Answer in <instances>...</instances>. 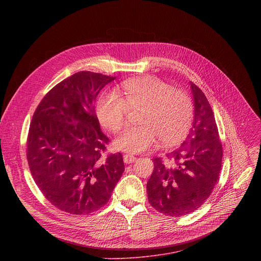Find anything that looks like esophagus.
<instances>
[{"label":"esophagus","mask_w":261,"mask_h":261,"mask_svg":"<svg viewBox=\"0 0 261 261\" xmlns=\"http://www.w3.org/2000/svg\"><path fill=\"white\" fill-rule=\"evenodd\" d=\"M135 160H136V157H135V156H133V155H130V154H126V155H124V162H125L126 164L133 163Z\"/></svg>","instance_id":"esophagus-1"}]
</instances>
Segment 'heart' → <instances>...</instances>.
I'll return each mask as SVG.
<instances>
[{"mask_svg": "<svg viewBox=\"0 0 261 261\" xmlns=\"http://www.w3.org/2000/svg\"><path fill=\"white\" fill-rule=\"evenodd\" d=\"M124 97L116 91L103 92L96 113L101 125L118 131L125 124L129 108H140L141 125L125 128L114 140L116 148L137 154L152 146L158 138L164 144H175L187 134L192 118L193 103L182 90L172 89L167 83L143 76L123 83Z\"/></svg>", "mask_w": 261, "mask_h": 261, "instance_id": "heart-1", "label": "heart"}]
</instances>
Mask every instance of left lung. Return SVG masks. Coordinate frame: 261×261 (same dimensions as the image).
<instances>
[{
  "label": "left lung",
  "mask_w": 261,
  "mask_h": 261,
  "mask_svg": "<svg viewBox=\"0 0 261 261\" xmlns=\"http://www.w3.org/2000/svg\"><path fill=\"white\" fill-rule=\"evenodd\" d=\"M194 102L192 128L180 147L167 154L171 164L154 159L146 184L147 198L158 212L172 217L188 215L210 197L222 164V144L211 105L203 92L190 83Z\"/></svg>",
  "instance_id": "left-lung-1"
}]
</instances>
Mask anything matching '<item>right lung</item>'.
Returning <instances> with one entry per match:
<instances>
[{
	"mask_svg": "<svg viewBox=\"0 0 261 261\" xmlns=\"http://www.w3.org/2000/svg\"><path fill=\"white\" fill-rule=\"evenodd\" d=\"M116 77L81 71L53 88L36 108L27 158L46 199L73 215H88L108 202L125 165L121 153L105 160L109 139L95 115L99 92Z\"/></svg>",
	"mask_w": 261,
	"mask_h": 261,
	"instance_id": "1",
	"label": "right lung"
}]
</instances>
